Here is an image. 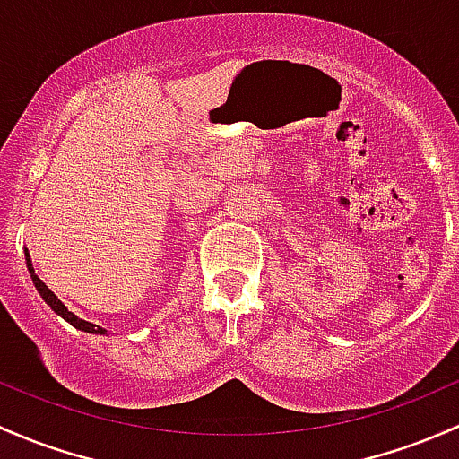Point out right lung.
Segmentation results:
<instances>
[{"label":"right lung","mask_w":459,"mask_h":459,"mask_svg":"<svg viewBox=\"0 0 459 459\" xmlns=\"http://www.w3.org/2000/svg\"><path fill=\"white\" fill-rule=\"evenodd\" d=\"M26 264H28V270H30V277H32V283H35V288L39 290V294H41L43 297V301L48 303V306L52 307V310L56 312V315L59 316H64L67 323H70V325H74L76 330H83V332H90V334H105V330L103 327H99V325H94V323H88V321H83V318H79L76 315H72V312H67V307L64 306V303L59 301V299H56V294L50 290V288L46 286V283L41 281V279L37 277L35 274V270H32V264H30V255H28V250H26Z\"/></svg>","instance_id":"obj_1"}]
</instances>
